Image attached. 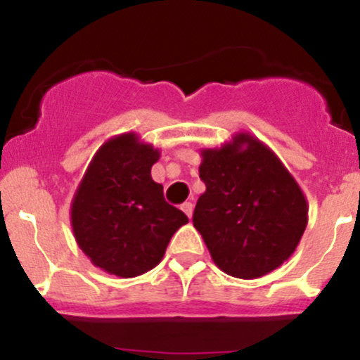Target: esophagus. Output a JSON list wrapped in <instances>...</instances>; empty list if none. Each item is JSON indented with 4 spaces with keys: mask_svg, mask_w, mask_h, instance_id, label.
I'll return each mask as SVG.
<instances>
[{
    "mask_svg": "<svg viewBox=\"0 0 360 360\" xmlns=\"http://www.w3.org/2000/svg\"><path fill=\"white\" fill-rule=\"evenodd\" d=\"M193 203H189V201H186V203H183L181 205V210H183V212L188 214V218H191L193 217Z\"/></svg>",
    "mask_w": 360,
    "mask_h": 360,
    "instance_id": "34e87169",
    "label": "esophagus"
}]
</instances>
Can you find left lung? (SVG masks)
<instances>
[{"mask_svg":"<svg viewBox=\"0 0 360 360\" xmlns=\"http://www.w3.org/2000/svg\"><path fill=\"white\" fill-rule=\"evenodd\" d=\"M193 225L213 262L229 276L255 279L278 269L308 225V203L279 157L254 135L235 134L201 150Z\"/></svg>","mask_w":360,"mask_h":360,"instance_id":"8db88e82","label":"left lung"}]
</instances>
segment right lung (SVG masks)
I'll return each instance as SVG.
<instances>
[{
	"mask_svg": "<svg viewBox=\"0 0 360 360\" xmlns=\"http://www.w3.org/2000/svg\"><path fill=\"white\" fill-rule=\"evenodd\" d=\"M159 148L134 131L106 140L71 203L74 238L91 262L118 278L154 269L188 217L164 200L150 169Z\"/></svg>",
	"mask_w": 360,
	"mask_h": 360,
	"instance_id": "right-lung-1",
	"label": "right lung"
}]
</instances>
